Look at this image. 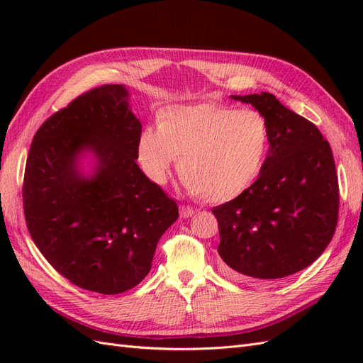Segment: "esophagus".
<instances>
[{
    "label": "esophagus",
    "mask_w": 363,
    "mask_h": 363,
    "mask_svg": "<svg viewBox=\"0 0 363 363\" xmlns=\"http://www.w3.org/2000/svg\"><path fill=\"white\" fill-rule=\"evenodd\" d=\"M195 213V208L189 206H180V215L183 218H191Z\"/></svg>",
    "instance_id": "esophagus-1"
}]
</instances>
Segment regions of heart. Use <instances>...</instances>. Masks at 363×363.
I'll use <instances>...</instances> for the list:
<instances>
[{
	"label": "heart",
	"mask_w": 363,
	"mask_h": 363,
	"mask_svg": "<svg viewBox=\"0 0 363 363\" xmlns=\"http://www.w3.org/2000/svg\"><path fill=\"white\" fill-rule=\"evenodd\" d=\"M269 151V128L255 108L216 104L164 107L157 130L138 139V160L147 177L167 182L175 159L191 192L211 203H227L256 182Z\"/></svg>",
	"instance_id": "heart-1"
}]
</instances>
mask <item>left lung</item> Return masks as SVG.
<instances>
[{"label": "left lung", "mask_w": 363, "mask_h": 363, "mask_svg": "<svg viewBox=\"0 0 363 363\" xmlns=\"http://www.w3.org/2000/svg\"><path fill=\"white\" fill-rule=\"evenodd\" d=\"M265 116L267 162L251 188L216 206L218 252L230 274L271 281L320 257L335 235L339 188L332 148L321 131L268 92L232 95Z\"/></svg>", "instance_id": "left-lung-1"}]
</instances>
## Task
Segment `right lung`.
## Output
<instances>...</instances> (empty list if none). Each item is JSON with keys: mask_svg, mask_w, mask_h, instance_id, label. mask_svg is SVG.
I'll return each mask as SVG.
<instances>
[{"mask_svg": "<svg viewBox=\"0 0 363 363\" xmlns=\"http://www.w3.org/2000/svg\"><path fill=\"white\" fill-rule=\"evenodd\" d=\"M140 131L127 87L106 84L75 98L33 138L23 189L28 232L82 289L135 288L179 218L175 201L136 163Z\"/></svg>", "mask_w": 363, "mask_h": 363, "instance_id": "right-lung-1", "label": "right lung"}]
</instances>
